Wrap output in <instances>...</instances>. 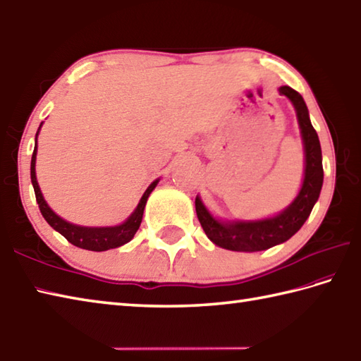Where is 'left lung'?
<instances>
[{
    "mask_svg": "<svg viewBox=\"0 0 361 361\" xmlns=\"http://www.w3.org/2000/svg\"><path fill=\"white\" fill-rule=\"evenodd\" d=\"M279 93L290 98L296 109L300 132L305 146V178L296 200L281 215L269 219L254 223H229L223 224L213 219L207 209L204 207L200 197H196V215L205 235L215 243L229 251L254 252L264 251L279 243L291 238L300 227L304 226L307 218L310 216L314 202L318 201L324 170H322V154L318 134L308 118V110L302 97L293 90L291 87H281Z\"/></svg>",
    "mask_w": 361,
    "mask_h": 361,
    "instance_id": "1",
    "label": "left lung"
}]
</instances>
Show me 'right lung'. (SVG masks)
Instances as JSON below:
<instances>
[{"label": "right lung", "instance_id": "right-lung-1", "mask_svg": "<svg viewBox=\"0 0 361 361\" xmlns=\"http://www.w3.org/2000/svg\"><path fill=\"white\" fill-rule=\"evenodd\" d=\"M35 154H37V145L34 148L32 160H31V180H32L35 200H37V204H39V209L42 212L43 218L47 219V223L53 227L54 231L63 235L71 245L82 249H88V251H97V252L123 246L124 243H128L134 238L140 224H142L146 201H148V196L151 195V191L156 188L159 180L152 182L148 187V190L145 191V195L142 200H140L135 212L128 218L126 223L115 227H80V226H75L71 223L63 221L62 218H59L56 213L48 207L45 200H43L42 191L39 188V183H37V178H35Z\"/></svg>", "mask_w": 361, "mask_h": 361}]
</instances>
